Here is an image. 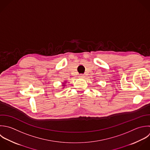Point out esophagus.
I'll use <instances>...</instances> for the list:
<instances>
[{"mask_svg": "<svg viewBox=\"0 0 150 150\" xmlns=\"http://www.w3.org/2000/svg\"><path fill=\"white\" fill-rule=\"evenodd\" d=\"M79 78H85V76H84L83 75L81 74V75H80L79 76Z\"/></svg>", "mask_w": 150, "mask_h": 150, "instance_id": "obj_1", "label": "esophagus"}]
</instances>
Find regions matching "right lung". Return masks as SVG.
Returning a JSON list of instances; mask_svg holds the SVG:
<instances>
[{
  "instance_id": "1",
  "label": "right lung",
  "mask_w": 150,
  "mask_h": 150,
  "mask_svg": "<svg viewBox=\"0 0 150 150\" xmlns=\"http://www.w3.org/2000/svg\"><path fill=\"white\" fill-rule=\"evenodd\" d=\"M62 86H65V85H62Z\"/></svg>"
}]
</instances>
